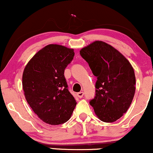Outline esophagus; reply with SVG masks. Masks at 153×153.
I'll list each match as a JSON object with an SVG mask.
<instances>
[{
  "label": "esophagus",
  "instance_id": "esophagus-1",
  "mask_svg": "<svg viewBox=\"0 0 153 153\" xmlns=\"http://www.w3.org/2000/svg\"><path fill=\"white\" fill-rule=\"evenodd\" d=\"M84 95V93L83 92H79V93H77V96H78V97H80V98H82V97H83Z\"/></svg>",
  "mask_w": 153,
  "mask_h": 153
}]
</instances>
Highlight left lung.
<instances>
[{
  "instance_id": "1",
  "label": "left lung",
  "mask_w": 153,
  "mask_h": 153,
  "mask_svg": "<svg viewBox=\"0 0 153 153\" xmlns=\"http://www.w3.org/2000/svg\"><path fill=\"white\" fill-rule=\"evenodd\" d=\"M80 54L97 77L95 96L90 105L100 120L115 122L126 113L135 95L133 68L118 51L102 41L93 42Z\"/></svg>"
}]
</instances>
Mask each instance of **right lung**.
Listing matches in <instances>:
<instances>
[{
    "instance_id": "add662e5",
    "label": "right lung",
    "mask_w": 153,
    "mask_h": 153,
    "mask_svg": "<svg viewBox=\"0 0 153 153\" xmlns=\"http://www.w3.org/2000/svg\"><path fill=\"white\" fill-rule=\"evenodd\" d=\"M73 49L50 44L30 59L23 73V88L27 103L40 120L49 125L67 122L76 106L64 76L73 60Z\"/></svg>"
}]
</instances>
